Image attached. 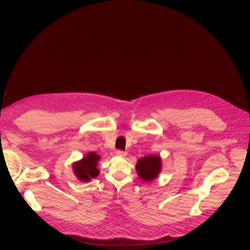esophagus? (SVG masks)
<instances>
[{
  "label": "esophagus",
  "instance_id": "34e87169",
  "mask_svg": "<svg viewBox=\"0 0 250 250\" xmlns=\"http://www.w3.org/2000/svg\"><path fill=\"white\" fill-rule=\"evenodd\" d=\"M116 154H117L118 156H120V157H125L127 153L125 152V151H122V150H118V151L116 152Z\"/></svg>",
  "mask_w": 250,
  "mask_h": 250
}]
</instances>
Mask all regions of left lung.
Returning a JSON list of instances; mask_svg holds the SVG:
<instances>
[{
  "instance_id": "left-lung-1",
  "label": "left lung",
  "mask_w": 250,
  "mask_h": 250,
  "mask_svg": "<svg viewBox=\"0 0 250 250\" xmlns=\"http://www.w3.org/2000/svg\"><path fill=\"white\" fill-rule=\"evenodd\" d=\"M162 161L160 155H147L137 160L135 170L138 177L145 182H151L160 174Z\"/></svg>"
}]
</instances>
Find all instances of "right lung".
Segmentation results:
<instances>
[{"instance_id": "obj_1", "label": "right lung", "mask_w": 250, "mask_h": 250, "mask_svg": "<svg viewBox=\"0 0 250 250\" xmlns=\"http://www.w3.org/2000/svg\"><path fill=\"white\" fill-rule=\"evenodd\" d=\"M101 156L95 152H89L81 160L72 164L73 173L80 182H89L99 174L100 170L97 168Z\"/></svg>"}]
</instances>
